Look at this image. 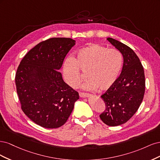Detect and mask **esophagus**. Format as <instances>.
<instances>
[{
    "label": "esophagus",
    "instance_id": "esophagus-1",
    "mask_svg": "<svg viewBox=\"0 0 160 160\" xmlns=\"http://www.w3.org/2000/svg\"><path fill=\"white\" fill-rule=\"evenodd\" d=\"M90 95V94L89 93H83V92H79V96L81 98H88Z\"/></svg>",
    "mask_w": 160,
    "mask_h": 160
}]
</instances>
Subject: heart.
<instances>
[{"label":"heart","instance_id":"b5f03b06","mask_svg":"<svg viewBox=\"0 0 160 160\" xmlns=\"http://www.w3.org/2000/svg\"><path fill=\"white\" fill-rule=\"evenodd\" d=\"M123 66L121 52L99 44H91L77 52L73 59L69 57L62 67L66 83L77 88L83 79L81 73L86 71L88 79L83 85L85 90H107L117 81Z\"/></svg>","mask_w":160,"mask_h":160}]
</instances>
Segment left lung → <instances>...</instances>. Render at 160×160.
I'll return each mask as SVG.
<instances>
[{"instance_id": "8db88e82", "label": "left lung", "mask_w": 160, "mask_h": 160, "mask_svg": "<svg viewBox=\"0 0 160 160\" xmlns=\"http://www.w3.org/2000/svg\"><path fill=\"white\" fill-rule=\"evenodd\" d=\"M107 39L122 52L123 65L115 83L101 96L105 109L99 117L109 126H118L136 113L143 99L146 81L143 67L135 52L112 38Z\"/></svg>"}]
</instances>
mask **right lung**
Listing matches in <instances>:
<instances>
[{
    "label": "right lung",
    "mask_w": 160,
    "mask_h": 160,
    "mask_svg": "<svg viewBox=\"0 0 160 160\" xmlns=\"http://www.w3.org/2000/svg\"><path fill=\"white\" fill-rule=\"evenodd\" d=\"M75 45L71 38H51L28 51L18 65L15 83L21 109L45 128L64 125L79 99L78 92L65 83L59 71Z\"/></svg>",
    "instance_id": "obj_1"
}]
</instances>
